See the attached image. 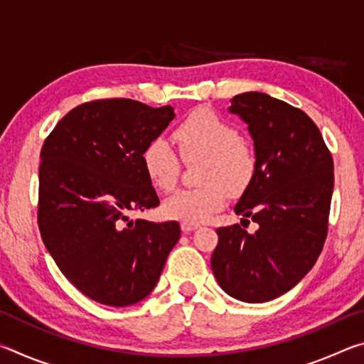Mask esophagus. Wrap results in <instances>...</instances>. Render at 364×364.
Returning <instances> with one entry per match:
<instances>
[{"instance_id": "1", "label": "esophagus", "mask_w": 364, "mask_h": 364, "mask_svg": "<svg viewBox=\"0 0 364 364\" xmlns=\"http://www.w3.org/2000/svg\"><path fill=\"white\" fill-rule=\"evenodd\" d=\"M197 228H199V225L188 223V221H181V230H183V232H191V231L197 230Z\"/></svg>"}]
</instances>
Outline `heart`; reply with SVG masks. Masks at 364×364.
<instances>
[{
    "label": "heart",
    "mask_w": 364,
    "mask_h": 364,
    "mask_svg": "<svg viewBox=\"0 0 364 364\" xmlns=\"http://www.w3.org/2000/svg\"><path fill=\"white\" fill-rule=\"evenodd\" d=\"M171 138L184 162L202 160L199 188L180 189L164 202L170 220L202 223L225 207L228 191L242 194L255 176L257 159L241 133L212 110L196 109L175 127ZM141 164L154 188L168 193L180 176V159L165 139H152L141 154Z\"/></svg>",
    "instance_id": "heart-1"
}]
</instances>
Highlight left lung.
<instances>
[{
	"label": "left lung",
	"mask_w": 364,
	"mask_h": 364,
	"mask_svg": "<svg viewBox=\"0 0 364 364\" xmlns=\"http://www.w3.org/2000/svg\"><path fill=\"white\" fill-rule=\"evenodd\" d=\"M230 112L247 123L257 159L234 212L258 230L218 228L210 264L228 295L262 304L297 286L321 254L334 162L315 122L291 104L249 91L232 97Z\"/></svg>",
	"instance_id": "obj_1"
}]
</instances>
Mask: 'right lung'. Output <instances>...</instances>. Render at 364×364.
Here are the masks:
<instances>
[{
  "instance_id": "obj_1",
  "label": "right lung",
  "mask_w": 364,
  "mask_h": 364,
  "mask_svg": "<svg viewBox=\"0 0 364 364\" xmlns=\"http://www.w3.org/2000/svg\"><path fill=\"white\" fill-rule=\"evenodd\" d=\"M173 119L171 106L91 101L63 117L43 144L41 239L65 278L97 304L147 297L180 239L178 221L130 220L160 204L141 154Z\"/></svg>"
}]
</instances>
